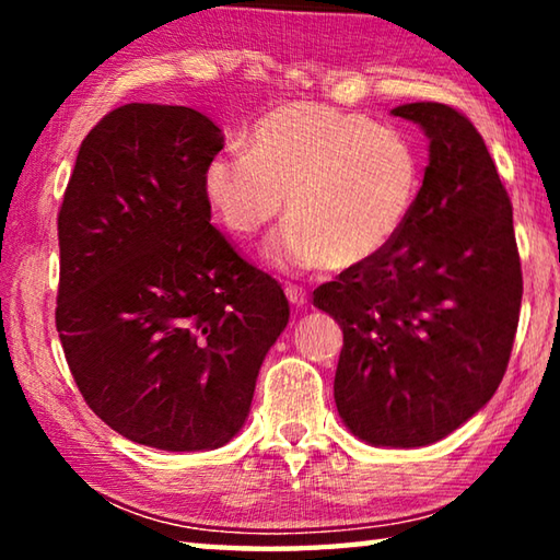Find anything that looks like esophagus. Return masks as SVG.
I'll use <instances>...</instances> for the list:
<instances>
[{
  "label": "esophagus",
  "mask_w": 560,
  "mask_h": 560,
  "mask_svg": "<svg viewBox=\"0 0 560 560\" xmlns=\"http://www.w3.org/2000/svg\"><path fill=\"white\" fill-rule=\"evenodd\" d=\"M283 291H287V299H289V303H291V306H296V308H303V306H306V303H308V296H306V291H303L301 287H293V283H289V287H287V289H283Z\"/></svg>",
  "instance_id": "esophagus-1"
}]
</instances>
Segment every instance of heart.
Segmentation results:
<instances>
[{"label":"heart","instance_id":"obj_1","mask_svg":"<svg viewBox=\"0 0 560 560\" xmlns=\"http://www.w3.org/2000/svg\"><path fill=\"white\" fill-rule=\"evenodd\" d=\"M422 187V160L405 132L360 113L289 103L254 126L246 153L205 165L207 205L226 230L252 236L287 197L289 222L267 242L279 269H350L390 246Z\"/></svg>","mask_w":560,"mask_h":560}]
</instances>
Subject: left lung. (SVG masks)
<instances>
[{
	"label": "left lung",
	"instance_id": "8db88e82",
	"mask_svg": "<svg viewBox=\"0 0 560 560\" xmlns=\"http://www.w3.org/2000/svg\"><path fill=\"white\" fill-rule=\"evenodd\" d=\"M430 140L420 197L375 259L314 291L343 330L334 397L373 447L440 442L506 373L521 308L514 212L477 128L444 103H405Z\"/></svg>",
	"mask_w": 560,
	"mask_h": 560
}]
</instances>
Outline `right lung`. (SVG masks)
Here are the masks:
<instances>
[{
    "instance_id": "add662e5",
    "label": "right lung",
    "mask_w": 560,
    "mask_h": 560,
    "mask_svg": "<svg viewBox=\"0 0 560 560\" xmlns=\"http://www.w3.org/2000/svg\"><path fill=\"white\" fill-rule=\"evenodd\" d=\"M224 136L200 110L128 103L79 148L59 212L56 328L83 400L165 452L217 450L249 417L289 301L210 224Z\"/></svg>"
}]
</instances>
